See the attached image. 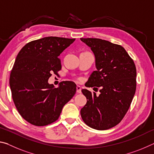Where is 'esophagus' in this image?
Here are the masks:
<instances>
[{"instance_id":"1","label":"esophagus","mask_w":154,"mask_h":154,"mask_svg":"<svg viewBox=\"0 0 154 154\" xmlns=\"http://www.w3.org/2000/svg\"><path fill=\"white\" fill-rule=\"evenodd\" d=\"M77 93H81L82 92V88L79 85H77Z\"/></svg>"}]
</instances>
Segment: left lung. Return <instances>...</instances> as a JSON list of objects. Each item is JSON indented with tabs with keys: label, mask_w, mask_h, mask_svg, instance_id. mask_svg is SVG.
<instances>
[{
	"label": "left lung",
	"mask_w": 154,
	"mask_h": 154,
	"mask_svg": "<svg viewBox=\"0 0 154 154\" xmlns=\"http://www.w3.org/2000/svg\"><path fill=\"white\" fill-rule=\"evenodd\" d=\"M80 39L95 56L96 71L91 74L86 86L100 88L99 96L82 90L87 103L81 109V116L88 126L107 130L118 124L128 110L136 91V66L121 45L100 38Z\"/></svg>",
	"instance_id": "8db88e82"
}]
</instances>
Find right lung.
Segmentation results:
<instances>
[{
    "instance_id": "obj_1",
    "label": "right lung",
    "mask_w": 154,
    "mask_h": 154,
    "mask_svg": "<svg viewBox=\"0 0 154 154\" xmlns=\"http://www.w3.org/2000/svg\"><path fill=\"white\" fill-rule=\"evenodd\" d=\"M75 38L48 36L25 45L18 53L10 75L12 98L21 116L43 126L58 119L62 109L76 92V85L62 82L49 84L52 72L61 69L58 56Z\"/></svg>"
}]
</instances>
